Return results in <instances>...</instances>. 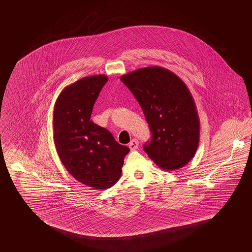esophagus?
<instances>
[{
    "mask_svg": "<svg viewBox=\"0 0 252 252\" xmlns=\"http://www.w3.org/2000/svg\"><path fill=\"white\" fill-rule=\"evenodd\" d=\"M128 147H129L130 150L131 151H135V150H137V148H138V140L137 139H132L131 141H130L129 144H128Z\"/></svg>",
    "mask_w": 252,
    "mask_h": 252,
    "instance_id": "1",
    "label": "esophagus"
}]
</instances>
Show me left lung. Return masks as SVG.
<instances>
[{
  "label": "left lung",
  "instance_id": "8db88e82",
  "mask_svg": "<svg viewBox=\"0 0 252 252\" xmlns=\"http://www.w3.org/2000/svg\"><path fill=\"white\" fill-rule=\"evenodd\" d=\"M141 107L152 132L144 145L148 156L162 170L184 167L199 142L195 101L183 80L160 66L137 69L120 77Z\"/></svg>",
  "mask_w": 252,
  "mask_h": 252
}]
</instances>
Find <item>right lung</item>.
<instances>
[{
  "instance_id": "1",
  "label": "right lung",
  "mask_w": 252,
  "mask_h": 252,
  "mask_svg": "<svg viewBox=\"0 0 252 252\" xmlns=\"http://www.w3.org/2000/svg\"><path fill=\"white\" fill-rule=\"evenodd\" d=\"M105 75L87 76L62 91L54 108V141L63 165L76 180L106 189L120 179L129 149L91 120Z\"/></svg>"
}]
</instances>
